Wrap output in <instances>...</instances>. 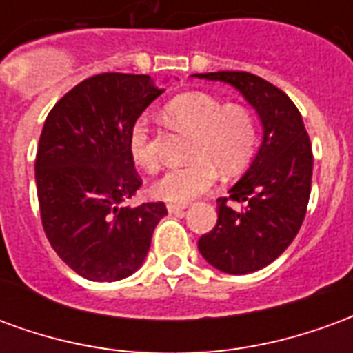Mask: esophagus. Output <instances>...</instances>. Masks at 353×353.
Here are the masks:
<instances>
[{
	"instance_id": "1",
	"label": "esophagus",
	"mask_w": 353,
	"mask_h": 353,
	"mask_svg": "<svg viewBox=\"0 0 353 353\" xmlns=\"http://www.w3.org/2000/svg\"><path fill=\"white\" fill-rule=\"evenodd\" d=\"M166 208H168L170 214H179V212H183L187 206H185V204H168Z\"/></svg>"
}]
</instances>
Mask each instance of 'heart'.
<instances>
[{
    "label": "heart",
    "instance_id": "obj_1",
    "mask_svg": "<svg viewBox=\"0 0 353 353\" xmlns=\"http://www.w3.org/2000/svg\"><path fill=\"white\" fill-rule=\"evenodd\" d=\"M164 113L170 123L192 134L189 145L192 162L164 172L154 181L157 199L187 204L214 187L217 170L232 176L252 161L257 145V123L244 105L223 103L210 94L189 92L168 101ZM128 151L141 168H157L159 157L145 119L132 124Z\"/></svg>",
    "mask_w": 353,
    "mask_h": 353
}]
</instances>
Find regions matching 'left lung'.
<instances>
[{
  "mask_svg": "<svg viewBox=\"0 0 353 353\" xmlns=\"http://www.w3.org/2000/svg\"><path fill=\"white\" fill-rule=\"evenodd\" d=\"M229 83L257 109L263 145L245 176L217 199V225L202 234V257L221 272L248 274L270 265L301 229L312 187V145L303 117L288 94L248 72L196 73ZM245 204L244 210L232 206Z\"/></svg>",
  "mask_w": 353,
  "mask_h": 353,
  "instance_id": "1",
  "label": "left lung"
}]
</instances>
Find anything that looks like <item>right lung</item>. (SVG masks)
Segmentation results:
<instances>
[{"label":"right lung","mask_w":353,"mask_h":353,"mask_svg":"<svg viewBox=\"0 0 353 353\" xmlns=\"http://www.w3.org/2000/svg\"><path fill=\"white\" fill-rule=\"evenodd\" d=\"M162 94L149 75L98 73L64 94L43 124L35 183L43 230L72 270L123 280L145 259L164 202L128 206L141 187L132 124Z\"/></svg>","instance_id":"1"}]
</instances>
